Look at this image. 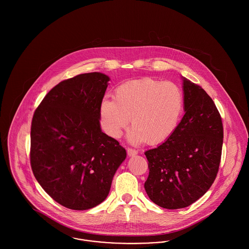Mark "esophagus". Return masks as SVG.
<instances>
[{
    "label": "esophagus",
    "mask_w": 249,
    "mask_h": 249,
    "mask_svg": "<svg viewBox=\"0 0 249 249\" xmlns=\"http://www.w3.org/2000/svg\"><path fill=\"white\" fill-rule=\"evenodd\" d=\"M136 154H138V150H136L134 148H130V147L127 148V155L128 156H135Z\"/></svg>",
    "instance_id": "esophagus-1"
}]
</instances>
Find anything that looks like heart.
Listing matches in <instances>:
<instances>
[{
    "label": "heart",
    "mask_w": 249,
    "mask_h": 249,
    "mask_svg": "<svg viewBox=\"0 0 249 249\" xmlns=\"http://www.w3.org/2000/svg\"><path fill=\"white\" fill-rule=\"evenodd\" d=\"M183 107L184 96L178 84L144 77L118 86L114 100L102 101L100 117L103 128L111 137H120L131 118L129 138L157 144L175 133Z\"/></svg>",
    "instance_id": "1"
}]
</instances>
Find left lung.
Segmentation results:
<instances>
[{"label":"left lung","instance_id":"obj_1","mask_svg":"<svg viewBox=\"0 0 249 249\" xmlns=\"http://www.w3.org/2000/svg\"><path fill=\"white\" fill-rule=\"evenodd\" d=\"M185 114L175 133L144 155L149 174L144 190L155 204L185 208L200 198L216 178L223 142L221 117L213 100L183 77Z\"/></svg>","mask_w":249,"mask_h":249}]
</instances>
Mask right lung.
<instances>
[{"label": "right lung", "mask_w": 249, "mask_h": 249, "mask_svg": "<svg viewBox=\"0 0 249 249\" xmlns=\"http://www.w3.org/2000/svg\"><path fill=\"white\" fill-rule=\"evenodd\" d=\"M109 77L88 72L54 86L35 111L31 165L36 180L56 202L87 210L108 196L126 157L119 142L102 131L100 105Z\"/></svg>", "instance_id": "add662e5"}]
</instances>
